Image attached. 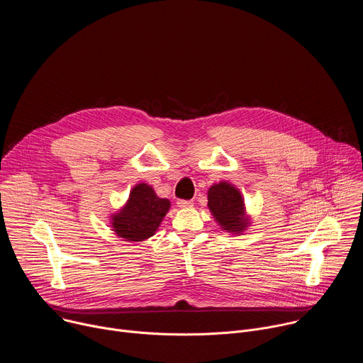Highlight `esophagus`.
<instances>
[{"mask_svg": "<svg viewBox=\"0 0 363 363\" xmlns=\"http://www.w3.org/2000/svg\"><path fill=\"white\" fill-rule=\"evenodd\" d=\"M177 203H178L179 208H191V206L194 205L192 201H185V199H179Z\"/></svg>", "mask_w": 363, "mask_h": 363, "instance_id": "34e87169", "label": "esophagus"}]
</instances>
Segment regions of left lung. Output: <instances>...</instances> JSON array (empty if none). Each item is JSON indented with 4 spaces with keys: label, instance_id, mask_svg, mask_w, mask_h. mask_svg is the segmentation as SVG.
<instances>
[{
    "label": "left lung",
    "instance_id": "left-lung-1",
    "mask_svg": "<svg viewBox=\"0 0 363 363\" xmlns=\"http://www.w3.org/2000/svg\"><path fill=\"white\" fill-rule=\"evenodd\" d=\"M208 208L216 223L230 234L241 235L251 224L245 202L240 189L227 181H220L208 188Z\"/></svg>",
    "mask_w": 363,
    "mask_h": 363
}]
</instances>
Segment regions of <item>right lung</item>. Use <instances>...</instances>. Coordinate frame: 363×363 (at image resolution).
I'll return each mask as SVG.
<instances>
[{
    "mask_svg": "<svg viewBox=\"0 0 363 363\" xmlns=\"http://www.w3.org/2000/svg\"><path fill=\"white\" fill-rule=\"evenodd\" d=\"M169 208L168 198H160L149 184L139 182L130 189L126 202L111 214V228L123 241H145L158 231Z\"/></svg>",
    "mask_w": 363,
    "mask_h": 363,
    "instance_id": "add662e5",
    "label": "right lung"
}]
</instances>
